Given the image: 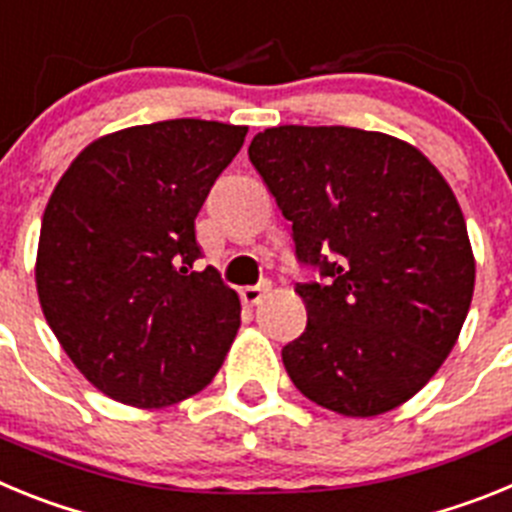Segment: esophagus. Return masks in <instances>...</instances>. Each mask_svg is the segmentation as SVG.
I'll return each instance as SVG.
<instances>
[{
	"instance_id": "1",
	"label": "esophagus",
	"mask_w": 512,
	"mask_h": 512,
	"mask_svg": "<svg viewBox=\"0 0 512 512\" xmlns=\"http://www.w3.org/2000/svg\"><path fill=\"white\" fill-rule=\"evenodd\" d=\"M266 292H269V284H251V287H243L241 289V302H243V305H248V307L259 305V302L266 297Z\"/></svg>"
}]
</instances>
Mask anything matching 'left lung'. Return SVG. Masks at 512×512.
<instances>
[{
  "label": "left lung",
  "mask_w": 512,
  "mask_h": 512,
  "mask_svg": "<svg viewBox=\"0 0 512 512\" xmlns=\"http://www.w3.org/2000/svg\"><path fill=\"white\" fill-rule=\"evenodd\" d=\"M295 256L307 328L282 348L307 400L348 418L408 402L451 354L474 292L454 192L415 146L343 125H279L248 146Z\"/></svg>",
  "instance_id": "left-lung-1"
}]
</instances>
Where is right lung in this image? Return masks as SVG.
<instances>
[{
  "instance_id": "right-lung-1",
  "label": "right lung",
  "mask_w": 512,
  "mask_h": 512,
  "mask_svg": "<svg viewBox=\"0 0 512 512\" xmlns=\"http://www.w3.org/2000/svg\"><path fill=\"white\" fill-rule=\"evenodd\" d=\"M248 128L164 120L89 143L43 212L35 284L43 315L89 382L133 408L205 390L241 325L194 217Z\"/></svg>"
}]
</instances>
